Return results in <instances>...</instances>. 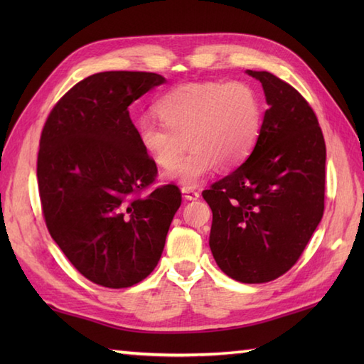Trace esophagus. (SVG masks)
Wrapping results in <instances>:
<instances>
[{
  "instance_id": "1",
  "label": "esophagus",
  "mask_w": 364,
  "mask_h": 364,
  "mask_svg": "<svg viewBox=\"0 0 364 364\" xmlns=\"http://www.w3.org/2000/svg\"><path fill=\"white\" fill-rule=\"evenodd\" d=\"M181 192H183V196H184V198H186V200H197L200 197L198 191L192 189V188H183Z\"/></svg>"
}]
</instances>
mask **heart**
Returning <instances> with one entry per match:
<instances>
[{
	"mask_svg": "<svg viewBox=\"0 0 364 364\" xmlns=\"http://www.w3.org/2000/svg\"><path fill=\"white\" fill-rule=\"evenodd\" d=\"M161 123L141 119L137 142L168 180L192 188L218 167L236 168L250 156L262 128L258 92L242 81L188 82L153 106ZM193 150L178 161L186 148Z\"/></svg>",
	"mask_w": 364,
	"mask_h": 364,
	"instance_id": "obj_1",
	"label": "heart"
}]
</instances>
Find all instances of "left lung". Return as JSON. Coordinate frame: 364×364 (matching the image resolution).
<instances>
[{"mask_svg":"<svg viewBox=\"0 0 364 364\" xmlns=\"http://www.w3.org/2000/svg\"><path fill=\"white\" fill-rule=\"evenodd\" d=\"M266 109L252 154L202 192L213 211L210 247L222 272L267 283L296 264L319 225L326 196V141L310 103L269 72L247 70Z\"/></svg>","mask_w":364,"mask_h":364,"instance_id":"obj_1","label":"left lung"}]
</instances>
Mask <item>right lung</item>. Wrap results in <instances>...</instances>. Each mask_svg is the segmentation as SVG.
Segmentation results:
<instances>
[{
  "mask_svg": "<svg viewBox=\"0 0 364 364\" xmlns=\"http://www.w3.org/2000/svg\"><path fill=\"white\" fill-rule=\"evenodd\" d=\"M150 72L87 76L54 105L37 156L42 214L54 242L92 283L129 288L164 250L181 191L156 181L128 106L164 82Z\"/></svg>",
  "mask_w": 364,
  "mask_h": 364,
  "instance_id": "1",
  "label": "right lung"
}]
</instances>
